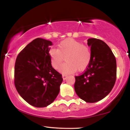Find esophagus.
Instances as JSON below:
<instances>
[{
    "instance_id": "1",
    "label": "esophagus",
    "mask_w": 130,
    "mask_h": 130,
    "mask_svg": "<svg viewBox=\"0 0 130 130\" xmlns=\"http://www.w3.org/2000/svg\"><path fill=\"white\" fill-rule=\"evenodd\" d=\"M62 77H63V79L64 80L66 79L67 76V75H65V74H63V75H62Z\"/></svg>"
}]
</instances>
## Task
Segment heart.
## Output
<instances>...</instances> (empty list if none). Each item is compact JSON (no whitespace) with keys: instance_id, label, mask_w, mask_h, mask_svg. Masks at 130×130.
Returning a JSON list of instances; mask_svg holds the SVG:
<instances>
[{"instance_id":"obj_1","label":"heart","mask_w":130,"mask_h":130,"mask_svg":"<svg viewBox=\"0 0 130 130\" xmlns=\"http://www.w3.org/2000/svg\"><path fill=\"white\" fill-rule=\"evenodd\" d=\"M49 56L51 65L55 69L59 68L66 57V63L59 69L60 72L63 74L84 70L91 60V53L89 48L72 38L61 41L58 45L57 49H50Z\"/></svg>"}]
</instances>
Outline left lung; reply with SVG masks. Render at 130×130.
<instances>
[{"mask_svg":"<svg viewBox=\"0 0 130 130\" xmlns=\"http://www.w3.org/2000/svg\"><path fill=\"white\" fill-rule=\"evenodd\" d=\"M90 47L91 60L85 72L75 76L74 90L80 98L94 103L110 93L117 78V63L108 45L96 38L88 40Z\"/></svg>","mask_w":130,"mask_h":130,"instance_id":"left-lung-1","label":"left lung"}]
</instances>
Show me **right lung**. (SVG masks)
Returning a JSON list of instances; mask_svg holds the SVG:
<instances>
[{"label": "right lung", "instance_id": "right-lung-1", "mask_svg": "<svg viewBox=\"0 0 130 130\" xmlns=\"http://www.w3.org/2000/svg\"><path fill=\"white\" fill-rule=\"evenodd\" d=\"M50 41L38 38L18 55L15 65V85L18 92L31 105H50L60 92L62 75L51 66Z\"/></svg>", "mask_w": 130, "mask_h": 130}]
</instances>
